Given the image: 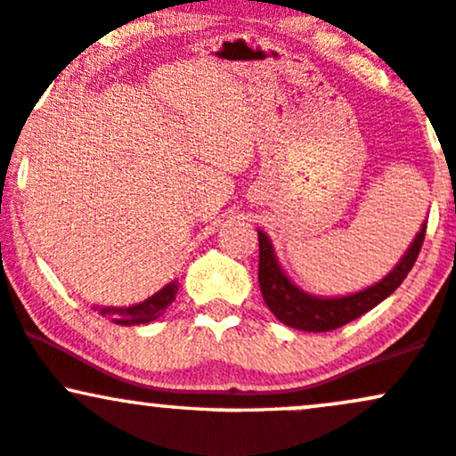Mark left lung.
I'll list each match as a JSON object with an SVG mask.
<instances>
[{
  "label": "left lung",
  "instance_id": "left-lung-1",
  "mask_svg": "<svg viewBox=\"0 0 456 456\" xmlns=\"http://www.w3.org/2000/svg\"><path fill=\"white\" fill-rule=\"evenodd\" d=\"M424 232H427V220L422 223L419 232L415 233L413 242L409 244L407 251L398 259V264L379 279L377 283L368 288L357 289V292L344 294V297H318V294L307 292L298 288L292 279L288 277L281 264H279L277 253H274L273 240H270L262 229H257L259 240V273L257 281L262 288L264 303L268 305L270 312L277 316L279 322L288 327L298 329L307 333H324L339 329L350 320L363 316L379 303L385 301L404 277L413 268L418 259L419 248L424 242Z\"/></svg>",
  "mask_w": 456,
  "mask_h": 456
}]
</instances>
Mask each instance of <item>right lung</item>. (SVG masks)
<instances>
[{
  "mask_svg": "<svg viewBox=\"0 0 456 456\" xmlns=\"http://www.w3.org/2000/svg\"><path fill=\"white\" fill-rule=\"evenodd\" d=\"M179 283L177 279L171 283L164 285L162 289L151 294L149 298L140 301L136 305H129V307H94L103 318H110L114 324H121V327H138V324L153 322L155 318L162 316L167 312V307L175 301L177 297Z\"/></svg>",
  "mask_w": 456,
  "mask_h": 456,
  "instance_id": "obj_1",
  "label": "right lung"
}]
</instances>
